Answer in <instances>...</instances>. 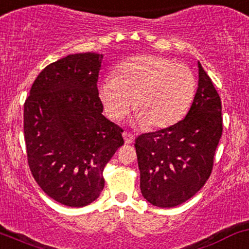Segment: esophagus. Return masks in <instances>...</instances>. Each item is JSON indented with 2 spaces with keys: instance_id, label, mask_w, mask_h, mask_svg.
<instances>
[{
  "instance_id": "1",
  "label": "esophagus",
  "mask_w": 249,
  "mask_h": 249,
  "mask_svg": "<svg viewBox=\"0 0 249 249\" xmlns=\"http://www.w3.org/2000/svg\"><path fill=\"white\" fill-rule=\"evenodd\" d=\"M123 137H124L125 143H126V144H131L133 142V139H135V137H133L132 133L127 132V131H125V132L123 133Z\"/></svg>"
}]
</instances>
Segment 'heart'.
Segmentation results:
<instances>
[{
    "mask_svg": "<svg viewBox=\"0 0 249 249\" xmlns=\"http://www.w3.org/2000/svg\"><path fill=\"white\" fill-rule=\"evenodd\" d=\"M196 80L190 68L160 55H141L123 62L100 87L106 113L123 119L133 104L136 119L163 129L183 118L193 103Z\"/></svg>",
    "mask_w": 249,
    "mask_h": 249,
    "instance_id": "1",
    "label": "heart"
}]
</instances>
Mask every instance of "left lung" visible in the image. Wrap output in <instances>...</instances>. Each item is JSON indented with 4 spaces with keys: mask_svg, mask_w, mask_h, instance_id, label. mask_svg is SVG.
<instances>
[{
    "mask_svg": "<svg viewBox=\"0 0 249 249\" xmlns=\"http://www.w3.org/2000/svg\"><path fill=\"white\" fill-rule=\"evenodd\" d=\"M222 106L198 62V87L184 119L135 141L141 191L147 202L171 208L193 197L208 181L222 136Z\"/></svg>",
    "mask_w": 249,
    "mask_h": 249,
    "instance_id": "obj_1",
    "label": "left lung"
}]
</instances>
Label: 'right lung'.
<instances>
[{"label":"right lung","instance_id":"1","mask_svg":"<svg viewBox=\"0 0 249 249\" xmlns=\"http://www.w3.org/2000/svg\"><path fill=\"white\" fill-rule=\"evenodd\" d=\"M103 54H71L43 68L24 102L23 130L33 177L51 198L84 207L99 197L103 171L123 129L103 116L97 81Z\"/></svg>","mask_w":249,"mask_h":249}]
</instances>
